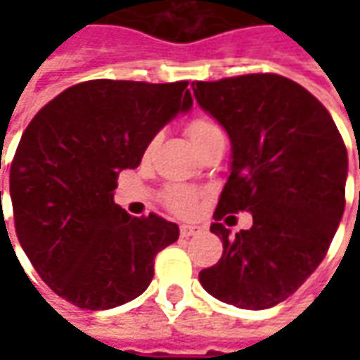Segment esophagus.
I'll return each mask as SVG.
<instances>
[{"mask_svg": "<svg viewBox=\"0 0 360 360\" xmlns=\"http://www.w3.org/2000/svg\"><path fill=\"white\" fill-rule=\"evenodd\" d=\"M196 233H200V227L198 226H188V224L181 226V237H193Z\"/></svg>", "mask_w": 360, "mask_h": 360, "instance_id": "obj_1", "label": "esophagus"}]
</instances>
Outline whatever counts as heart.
Instances as JSON below:
<instances>
[{"label": "heart", "mask_w": 360, "mask_h": 360, "mask_svg": "<svg viewBox=\"0 0 360 360\" xmlns=\"http://www.w3.org/2000/svg\"><path fill=\"white\" fill-rule=\"evenodd\" d=\"M219 131L216 123L212 119L204 117V115H196L187 123V134L193 146L200 144L204 139H208L212 133ZM165 204L177 214H191L196 208L198 202V193H195L193 188L188 187H179V185H173L164 193Z\"/></svg>", "instance_id": "heart-1"}]
</instances>
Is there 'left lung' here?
I'll list each match as a JSON object with an SVG mask.
<instances>
[{
    "instance_id": "1",
    "label": "left lung",
    "mask_w": 360,
    "mask_h": 360,
    "mask_svg": "<svg viewBox=\"0 0 360 360\" xmlns=\"http://www.w3.org/2000/svg\"><path fill=\"white\" fill-rule=\"evenodd\" d=\"M191 86L231 141V173L210 226L224 255L198 279L221 302L270 309L330 249L345 210L347 148L324 105L285 77L255 73ZM243 210L253 214V227L229 236L217 221Z\"/></svg>"
}]
</instances>
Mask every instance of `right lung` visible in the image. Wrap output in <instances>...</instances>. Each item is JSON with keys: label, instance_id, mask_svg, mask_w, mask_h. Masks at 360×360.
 <instances>
[{"label": "right lung", "instance_id": "obj_1", "mask_svg": "<svg viewBox=\"0 0 360 360\" xmlns=\"http://www.w3.org/2000/svg\"><path fill=\"white\" fill-rule=\"evenodd\" d=\"M187 84L81 82L20 136L9 173L15 231L44 283L79 309H113L144 293L156 255L179 239L177 224L134 218L113 191L158 131L191 110Z\"/></svg>", "mask_w": 360, "mask_h": 360}]
</instances>
